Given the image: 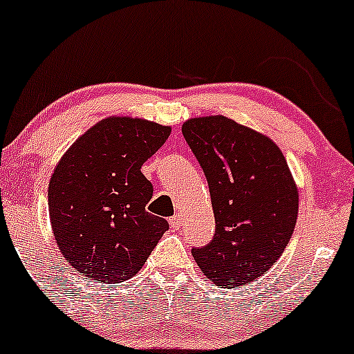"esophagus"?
I'll use <instances>...</instances> for the list:
<instances>
[{
  "label": "esophagus",
  "mask_w": 354,
  "mask_h": 354,
  "mask_svg": "<svg viewBox=\"0 0 354 354\" xmlns=\"http://www.w3.org/2000/svg\"><path fill=\"white\" fill-rule=\"evenodd\" d=\"M170 221V226L176 227V230H178V227L184 226V218H182V214H174L172 218L169 219Z\"/></svg>",
  "instance_id": "1"
}]
</instances>
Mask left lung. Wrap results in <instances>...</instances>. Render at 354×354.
Listing matches in <instances>:
<instances>
[{"instance_id":"left-lung-1","label":"left lung","mask_w":354,"mask_h":354,"mask_svg":"<svg viewBox=\"0 0 354 354\" xmlns=\"http://www.w3.org/2000/svg\"><path fill=\"white\" fill-rule=\"evenodd\" d=\"M182 135L207 178L216 231L192 248L219 287L246 285L282 257L297 223L299 192L280 148L226 116L185 121Z\"/></svg>"}]
</instances>
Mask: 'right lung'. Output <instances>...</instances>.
Listing matches in <instances>:
<instances>
[{
    "mask_svg": "<svg viewBox=\"0 0 354 354\" xmlns=\"http://www.w3.org/2000/svg\"><path fill=\"white\" fill-rule=\"evenodd\" d=\"M170 135L133 118L94 124L57 165L48 185V212L59 250L81 275L120 283L140 272L169 230L145 206L153 185L142 165Z\"/></svg>",
    "mask_w": 354,
    "mask_h": 354,
    "instance_id": "right-lung-1",
    "label": "right lung"
}]
</instances>
